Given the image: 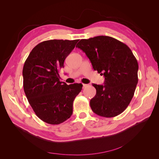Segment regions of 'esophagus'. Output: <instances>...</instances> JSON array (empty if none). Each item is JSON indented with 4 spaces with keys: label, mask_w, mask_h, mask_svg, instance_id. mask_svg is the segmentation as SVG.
<instances>
[{
    "label": "esophagus",
    "mask_w": 159,
    "mask_h": 159,
    "mask_svg": "<svg viewBox=\"0 0 159 159\" xmlns=\"http://www.w3.org/2000/svg\"><path fill=\"white\" fill-rule=\"evenodd\" d=\"M82 85H83V88H85V87H86V86L88 85V84H83Z\"/></svg>",
    "instance_id": "obj_1"
}]
</instances>
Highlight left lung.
<instances>
[{
	"mask_svg": "<svg viewBox=\"0 0 159 159\" xmlns=\"http://www.w3.org/2000/svg\"><path fill=\"white\" fill-rule=\"evenodd\" d=\"M85 53L94 70L103 75V85L93 84L96 94L90 107L99 116L113 117L123 113L138 83V62L131 49L112 37L81 39L76 45Z\"/></svg>",
	"mask_w": 159,
	"mask_h": 159,
	"instance_id": "1",
	"label": "left lung"
}]
</instances>
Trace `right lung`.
<instances>
[{
	"label": "right lung",
	"mask_w": 159,
	"mask_h": 159,
	"mask_svg": "<svg viewBox=\"0 0 159 159\" xmlns=\"http://www.w3.org/2000/svg\"><path fill=\"white\" fill-rule=\"evenodd\" d=\"M78 40H50L36 45L23 67V87L28 102L43 121L58 125L73 113V102L81 84L67 85L59 71Z\"/></svg>",
	"instance_id": "add662e5"
}]
</instances>
